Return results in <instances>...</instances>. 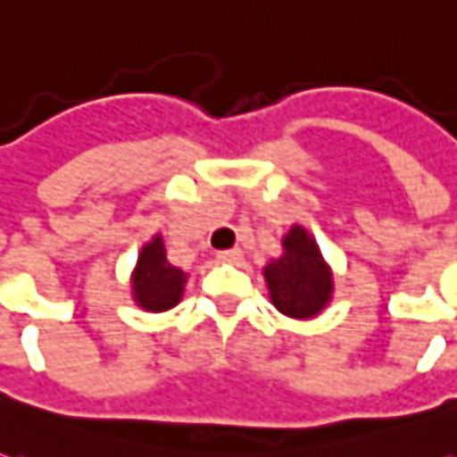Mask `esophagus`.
Here are the masks:
<instances>
[{
    "label": "esophagus",
    "mask_w": 457,
    "mask_h": 457,
    "mask_svg": "<svg viewBox=\"0 0 457 457\" xmlns=\"http://www.w3.org/2000/svg\"><path fill=\"white\" fill-rule=\"evenodd\" d=\"M218 259H222V262H229V264H237L239 259H242V249L239 247L222 249V252H218Z\"/></svg>",
    "instance_id": "esophagus-1"
}]
</instances>
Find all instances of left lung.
Segmentation results:
<instances>
[{
	"label": "left lung",
	"mask_w": 457,
	"mask_h": 457,
	"mask_svg": "<svg viewBox=\"0 0 457 457\" xmlns=\"http://www.w3.org/2000/svg\"><path fill=\"white\" fill-rule=\"evenodd\" d=\"M284 254L264 267L269 296L288 318H313L333 298V271L306 228L294 225L281 239Z\"/></svg>",
	"instance_id": "8db88e82"
}]
</instances>
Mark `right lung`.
I'll return each mask as SVG.
<instances>
[{"label":"right lung","mask_w":457,"mask_h":457,"mask_svg":"<svg viewBox=\"0 0 457 457\" xmlns=\"http://www.w3.org/2000/svg\"><path fill=\"white\" fill-rule=\"evenodd\" d=\"M186 271L173 267L166 259V247L161 235L146 242L137 259V269L131 274V296L144 311H169L183 296Z\"/></svg>","instance_id":"add662e5"}]
</instances>
